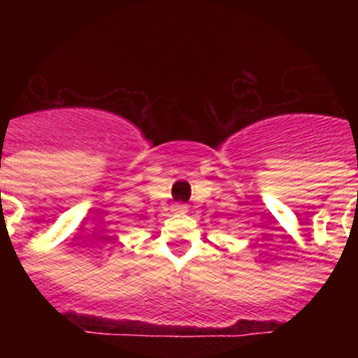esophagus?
<instances>
[{
    "label": "esophagus",
    "instance_id": "1",
    "mask_svg": "<svg viewBox=\"0 0 358 358\" xmlns=\"http://www.w3.org/2000/svg\"><path fill=\"white\" fill-rule=\"evenodd\" d=\"M186 210H188V206H186V204H181V202L173 204V211H186Z\"/></svg>",
    "mask_w": 358,
    "mask_h": 358
}]
</instances>
